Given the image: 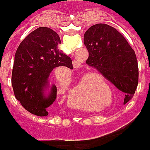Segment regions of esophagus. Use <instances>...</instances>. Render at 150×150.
Masks as SVG:
<instances>
[{
	"instance_id": "34e87169",
	"label": "esophagus",
	"mask_w": 150,
	"mask_h": 150,
	"mask_svg": "<svg viewBox=\"0 0 150 150\" xmlns=\"http://www.w3.org/2000/svg\"><path fill=\"white\" fill-rule=\"evenodd\" d=\"M73 66L75 69H80L81 67V63L79 60H74L73 61Z\"/></svg>"
}]
</instances>
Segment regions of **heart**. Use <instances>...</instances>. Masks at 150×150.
Listing matches in <instances>:
<instances>
[{
	"label": "heart",
	"mask_w": 150,
	"mask_h": 150,
	"mask_svg": "<svg viewBox=\"0 0 150 150\" xmlns=\"http://www.w3.org/2000/svg\"><path fill=\"white\" fill-rule=\"evenodd\" d=\"M101 85L105 88L108 89V85L105 81H101ZM87 90L88 87L86 84V82H85V79H82L81 81H80V82L78 83V85L76 86H75V87L72 88L70 90L69 95V104L72 105V106H75L77 100H78V97L82 96V95L86 94L87 92ZM90 90H92V92H94L95 96H96L98 97L105 96V94L103 93V91H105L106 90H103V91L101 92V91L102 90H101V86H99L98 84H95L93 87L91 86Z\"/></svg>",
	"instance_id": "1"
}]
</instances>
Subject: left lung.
<instances>
[{"instance_id": "obj_1", "label": "left lung", "mask_w": 150, "mask_h": 150, "mask_svg": "<svg viewBox=\"0 0 150 150\" xmlns=\"http://www.w3.org/2000/svg\"><path fill=\"white\" fill-rule=\"evenodd\" d=\"M84 43L89 52L86 64L125 93L123 104H126L132 99L139 83L134 49L117 30L104 23L91 26L84 34Z\"/></svg>"}]
</instances>
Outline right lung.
Returning <instances> with one entry per match:
<instances>
[{
    "mask_svg": "<svg viewBox=\"0 0 150 150\" xmlns=\"http://www.w3.org/2000/svg\"><path fill=\"white\" fill-rule=\"evenodd\" d=\"M59 35L46 27L33 31L16 49L11 74V84L16 100L30 113L47 117L56 100L57 87L49 93V77L54 69H72V60L58 49Z\"/></svg>",
    "mask_w": 150,
    "mask_h": 150,
    "instance_id": "1",
    "label": "right lung"
}]
</instances>
